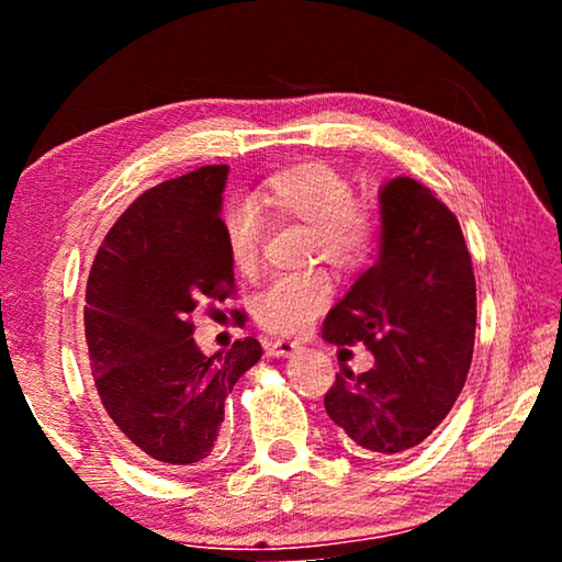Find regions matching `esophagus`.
I'll use <instances>...</instances> for the list:
<instances>
[{
  "label": "esophagus",
  "mask_w": 562,
  "mask_h": 562,
  "mask_svg": "<svg viewBox=\"0 0 562 562\" xmlns=\"http://www.w3.org/2000/svg\"><path fill=\"white\" fill-rule=\"evenodd\" d=\"M300 349H302V347L297 345V341H290V339H274V341H270V345H268L270 355H272V357H282V359L294 357Z\"/></svg>",
  "instance_id": "esophagus-1"
}]
</instances>
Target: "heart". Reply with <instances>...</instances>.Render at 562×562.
Segmentation results:
<instances>
[{
  "mask_svg": "<svg viewBox=\"0 0 562 562\" xmlns=\"http://www.w3.org/2000/svg\"><path fill=\"white\" fill-rule=\"evenodd\" d=\"M262 211L278 221L310 227V252L341 272H357L374 258L382 217L372 203L357 201L351 180L327 160H302L262 180L252 198H237L221 215L223 245L235 272L252 278L260 268ZM331 280L310 270L274 280L255 302L260 327L282 337H300L329 307Z\"/></svg>",
  "mask_w": 562,
  "mask_h": 562,
  "instance_id": "b5f03b06",
  "label": "heart"
}]
</instances>
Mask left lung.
I'll return each mask as SVG.
<instances>
[{
  "mask_svg": "<svg viewBox=\"0 0 562 562\" xmlns=\"http://www.w3.org/2000/svg\"><path fill=\"white\" fill-rule=\"evenodd\" d=\"M379 203V260L322 327L329 345L361 341L374 367L341 369L325 408L351 451L396 456L422 443L461 394L473 357L475 278L461 225L434 190L394 178Z\"/></svg>",
  "mask_w": 562,
  "mask_h": 562,
  "instance_id": "8db88e82",
  "label": "left lung"
}]
</instances>
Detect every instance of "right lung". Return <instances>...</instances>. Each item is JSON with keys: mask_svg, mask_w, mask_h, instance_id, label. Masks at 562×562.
Listing matches in <instances>:
<instances>
[{"mask_svg": "<svg viewBox=\"0 0 562 562\" xmlns=\"http://www.w3.org/2000/svg\"><path fill=\"white\" fill-rule=\"evenodd\" d=\"M225 180L227 166H203L138 195L87 282L83 327L103 412L133 453L176 473L215 451L225 398L262 357L255 337L213 357L193 339L198 304L235 294L221 231ZM233 319L243 327L245 312Z\"/></svg>", "mask_w": 562, "mask_h": 562, "instance_id": "add662e5", "label": "right lung"}]
</instances>
